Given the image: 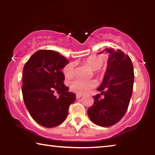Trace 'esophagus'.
I'll list each match as a JSON object with an SVG mask.
<instances>
[{
	"label": "esophagus",
	"instance_id": "esophagus-1",
	"mask_svg": "<svg viewBox=\"0 0 155 155\" xmlns=\"http://www.w3.org/2000/svg\"><path fill=\"white\" fill-rule=\"evenodd\" d=\"M82 96H83L82 94H76V98L78 99V98H80Z\"/></svg>",
	"mask_w": 155,
	"mask_h": 155
}]
</instances>
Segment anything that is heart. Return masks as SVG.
<instances>
[{
	"label": "heart",
	"mask_w": 155,
	"mask_h": 155,
	"mask_svg": "<svg viewBox=\"0 0 155 155\" xmlns=\"http://www.w3.org/2000/svg\"><path fill=\"white\" fill-rule=\"evenodd\" d=\"M104 61V57L102 55H97L92 54L87 57L83 60L84 64L88 65L91 69L93 70L94 74L98 77H101L103 75L104 72L102 70L101 67L103 66ZM63 72L65 77L72 78L74 74V63H69L66 64L63 68ZM96 83L93 80L84 81L76 78L72 81L70 83V89L78 94H85L88 92L91 88L95 87Z\"/></svg>",
	"instance_id": "heart-1"
}]
</instances>
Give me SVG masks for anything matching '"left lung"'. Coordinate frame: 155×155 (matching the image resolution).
Returning a JSON list of instances; mask_svg holds the SVG:
<instances>
[{
    "label": "left lung",
    "instance_id": "left-lung-1",
    "mask_svg": "<svg viewBox=\"0 0 155 155\" xmlns=\"http://www.w3.org/2000/svg\"><path fill=\"white\" fill-rule=\"evenodd\" d=\"M105 50L109 53L107 68L97 89L101 94L93 96L94 103L87 114L94 124L107 127L118 122L127 111L133 93L134 71L130 58L121 50Z\"/></svg>",
    "mask_w": 155,
    "mask_h": 155
}]
</instances>
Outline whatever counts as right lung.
Returning <instances> with one entry per match:
<instances>
[{
    "instance_id": "add662e5",
    "label": "right lung",
    "mask_w": 155,
    "mask_h": 155,
    "mask_svg": "<svg viewBox=\"0 0 155 155\" xmlns=\"http://www.w3.org/2000/svg\"><path fill=\"white\" fill-rule=\"evenodd\" d=\"M68 61L59 52L40 50L35 52L23 68L22 96L31 116L41 126L57 127L64 121L70 104L76 99L64 85L61 70ZM54 91L61 93L59 98Z\"/></svg>"
}]
</instances>
